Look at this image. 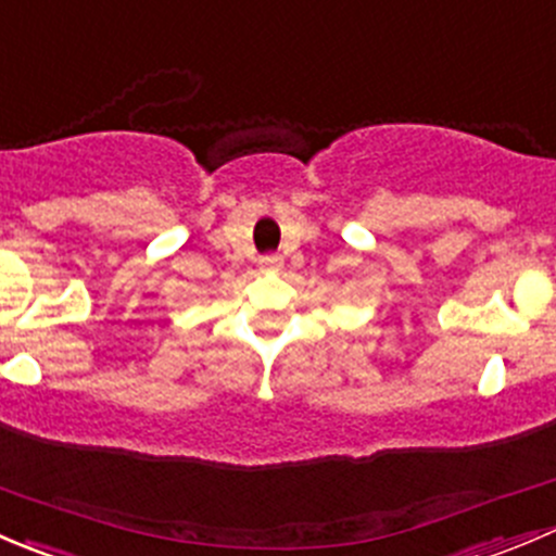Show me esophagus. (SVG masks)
<instances>
[{"instance_id": "obj_1", "label": "esophagus", "mask_w": 556, "mask_h": 556, "mask_svg": "<svg viewBox=\"0 0 556 556\" xmlns=\"http://www.w3.org/2000/svg\"><path fill=\"white\" fill-rule=\"evenodd\" d=\"M257 266H261L263 271H279V268H282V257H279V255H261V257H257Z\"/></svg>"}]
</instances>
